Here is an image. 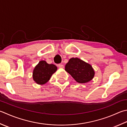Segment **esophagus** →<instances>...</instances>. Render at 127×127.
Returning a JSON list of instances; mask_svg holds the SVG:
<instances>
[{
  "instance_id": "1",
  "label": "esophagus",
  "mask_w": 127,
  "mask_h": 127,
  "mask_svg": "<svg viewBox=\"0 0 127 127\" xmlns=\"http://www.w3.org/2000/svg\"><path fill=\"white\" fill-rule=\"evenodd\" d=\"M58 66L59 67V68H64V65H63V64H58Z\"/></svg>"
}]
</instances>
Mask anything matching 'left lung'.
I'll list each match as a JSON object with an SVG mask.
<instances>
[{"label":"left lung","instance_id":"obj_1","mask_svg":"<svg viewBox=\"0 0 127 127\" xmlns=\"http://www.w3.org/2000/svg\"><path fill=\"white\" fill-rule=\"evenodd\" d=\"M65 71L76 82L84 84L94 78L95 71L90 64L78 58H71L65 66Z\"/></svg>","mask_w":127,"mask_h":127}]
</instances>
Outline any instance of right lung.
I'll return each instance as SVG.
<instances>
[{
    "label": "right lung",
    "instance_id": "right-lung-1",
    "mask_svg": "<svg viewBox=\"0 0 127 127\" xmlns=\"http://www.w3.org/2000/svg\"><path fill=\"white\" fill-rule=\"evenodd\" d=\"M57 70V67L55 65L49 64L45 61H41L34 67L32 78L37 84L43 85L49 80Z\"/></svg>",
    "mask_w": 127,
    "mask_h": 127
}]
</instances>
